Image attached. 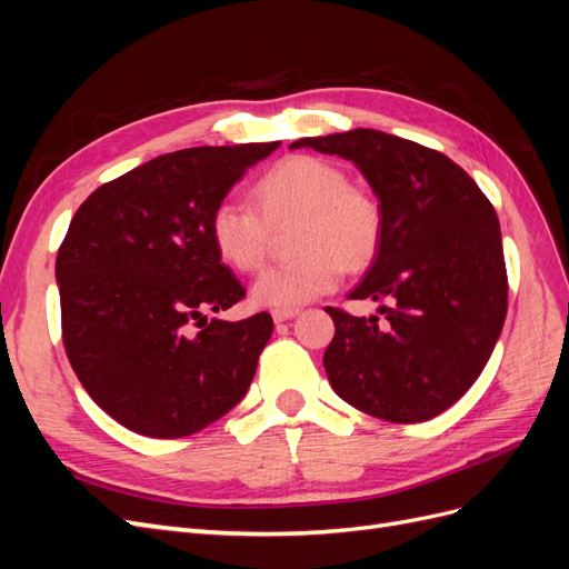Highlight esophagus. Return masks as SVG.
I'll use <instances>...</instances> for the list:
<instances>
[{"mask_svg": "<svg viewBox=\"0 0 569 569\" xmlns=\"http://www.w3.org/2000/svg\"><path fill=\"white\" fill-rule=\"evenodd\" d=\"M299 316V311L295 308V311H272V320L274 322H287V320H291V318H297Z\"/></svg>", "mask_w": 569, "mask_h": 569, "instance_id": "34e87169", "label": "esophagus"}]
</instances>
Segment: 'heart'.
Segmentation results:
<instances>
[{"label": "heart", "mask_w": 569, "mask_h": 569, "mask_svg": "<svg viewBox=\"0 0 569 569\" xmlns=\"http://www.w3.org/2000/svg\"><path fill=\"white\" fill-rule=\"evenodd\" d=\"M249 201L228 197L209 218L211 242L234 270L261 266L270 228L301 220L297 261L270 266L251 284V301L272 311H295L335 291L349 268L366 266L380 242L377 203L351 189L349 176L316 157H287L256 182Z\"/></svg>", "instance_id": "1"}]
</instances>
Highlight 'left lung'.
Wrapping results in <instances>:
<instances>
[{
    "mask_svg": "<svg viewBox=\"0 0 569 569\" xmlns=\"http://www.w3.org/2000/svg\"><path fill=\"white\" fill-rule=\"evenodd\" d=\"M301 147L351 161L380 199V244L349 299L380 301L387 325L327 308L335 320L322 358L330 385L380 420H432L475 385L506 322L493 206L449 157L382 130L289 144Z\"/></svg>",
    "mask_w": 569,
    "mask_h": 569,
    "instance_id": "left-lung-1",
    "label": "left lung"
}]
</instances>
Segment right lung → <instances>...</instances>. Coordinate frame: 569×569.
Instances as JSON below:
<instances>
[{
  "label": "right lung",
  "instance_id": "right-lung-1",
  "mask_svg": "<svg viewBox=\"0 0 569 569\" xmlns=\"http://www.w3.org/2000/svg\"><path fill=\"white\" fill-rule=\"evenodd\" d=\"M278 147L163 153L94 189L68 226L57 256L63 347L92 401L132 432L189 437L244 399L272 318L209 320L244 297L209 218Z\"/></svg>",
  "mask_w": 569,
  "mask_h": 569
}]
</instances>
